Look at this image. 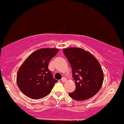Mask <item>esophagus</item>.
<instances>
[{
  "instance_id": "1",
  "label": "esophagus",
  "mask_w": 124,
  "mask_h": 124,
  "mask_svg": "<svg viewBox=\"0 0 124 124\" xmlns=\"http://www.w3.org/2000/svg\"><path fill=\"white\" fill-rule=\"evenodd\" d=\"M61 81H62V82H66V81H67V79H66V78L63 77V78H62V79H61Z\"/></svg>"
}]
</instances>
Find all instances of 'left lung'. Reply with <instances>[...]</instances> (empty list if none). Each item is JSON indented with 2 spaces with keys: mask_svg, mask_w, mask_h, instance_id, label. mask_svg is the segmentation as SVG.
<instances>
[{
  "mask_svg": "<svg viewBox=\"0 0 124 124\" xmlns=\"http://www.w3.org/2000/svg\"><path fill=\"white\" fill-rule=\"evenodd\" d=\"M72 69L76 89L69 93L77 101H85L100 91L104 82V72L100 62L89 52L79 47L63 49Z\"/></svg>",
  "mask_w": 124,
  "mask_h": 124,
  "instance_id": "8db88e82",
  "label": "left lung"
}]
</instances>
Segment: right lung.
Listing matches in <instances>:
<instances>
[{
    "instance_id": "1",
    "label": "right lung",
    "mask_w": 124,
    "mask_h": 124,
    "mask_svg": "<svg viewBox=\"0 0 124 124\" xmlns=\"http://www.w3.org/2000/svg\"><path fill=\"white\" fill-rule=\"evenodd\" d=\"M59 51L57 48H42L31 54L20 66L16 82L20 90L33 100L51 93L57 81L48 69V63Z\"/></svg>"
}]
</instances>
